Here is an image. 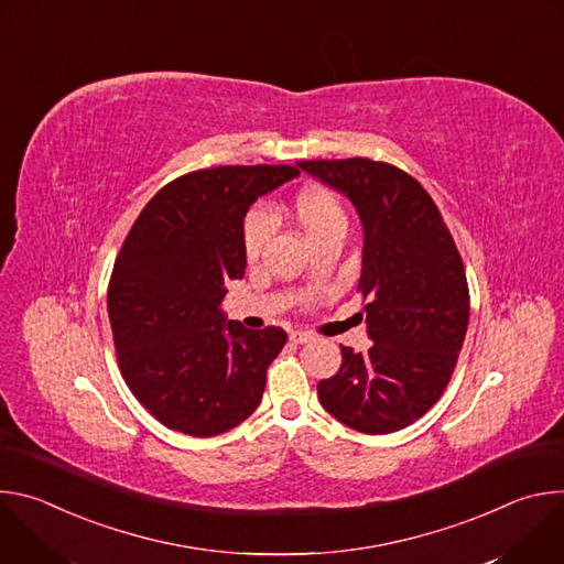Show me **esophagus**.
Returning <instances> with one entry per match:
<instances>
[{"mask_svg": "<svg viewBox=\"0 0 564 564\" xmlns=\"http://www.w3.org/2000/svg\"><path fill=\"white\" fill-rule=\"evenodd\" d=\"M290 341L296 344V346H301V344L312 341V335H310V333H303V330H294V333H290Z\"/></svg>", "mask_w": 564, "mask_h": 564, "instance_id": "obj_1", "label": "esophagus"}]
</instances>
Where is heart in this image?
<instances>
[{
	"instance_id": "heart-1",
	"label": "heart",
	"mask_w": 564,
	"mask_h": 564,
	"mask_svg": "<svg viewBox=\"0 0 564 564\" xmlns=\"http://www.w3.org/2000/svg\"><path fill=\"white\" fill-rule=\"evenodd\" d=\"M292 214L299 227L305 231V236L312 240V246L321 243L330 236L346 234L348 229V216L337 198L335 192H330L324 185H307L303 187L294 203ZM274 231V216L265 207H254L248 212L243 220V252L250 261H254Z\"/></svg>"
}]
</instances>
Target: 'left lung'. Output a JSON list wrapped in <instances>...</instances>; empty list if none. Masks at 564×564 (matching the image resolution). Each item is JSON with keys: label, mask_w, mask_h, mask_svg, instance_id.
Returning <instances> with one entry per match:
<instances>
[{"label": "left lung", "mask_w": 564, "mask_h": 564, "mask_svg": "<svg viewBox=\"0 0 564 564\" xmlns=\"http://www.w3.org/2000/svg\"><path fill=\"white\" fill-rule=\"evenodd\" d=\"M299 167L348 196L364 227L359 292L372 346H341V368L316 386L321 406L366 435L406 429L442 397L466 337L468 283L455 240L429 192L388 163Z\"/></svg>", "instance_id": "8db88e82"}]
</instances>
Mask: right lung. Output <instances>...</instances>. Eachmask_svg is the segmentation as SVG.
Returning a JSON list of instances; mask_svg holds the SVG:
<instances>
[{
  "label": "right lung",
  "instance_id": "add662e5",
  "mask_svg": "<svg viewBox=\"0 0 564 564\" xmlns=\"http://www.w3.org/2000/svg\"><path fill=\"white\" fill-rule=\"evenodd\" d=\"M294 176L288 165L192 172L160 189L124 238L107 294L116 355L129 390L172 431L214 437L261 404L288 335L227 321L220 301L246 274L248 209Z\"/></svg>",
  "mask_w": 564,
  "mask_h": 564
}]
</instances>
